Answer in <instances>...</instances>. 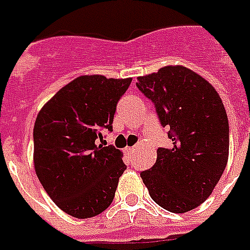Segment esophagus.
<instances>
[{
  "label": "esophagus",
  "mask_w": 250,
  "mask_h": 250,
  "mask_svg": "<svg viewBox=\"0 0 250 250\" xmlns=\"http://www.w3.org/2000/svg\"><path fill=\"white\" fill-rule=\"evenodd\" d=\"M134 151H135V147H125V152L127 154V155H132Z\"/></svg>",
  "instance_id": "obj_1"
}]
</instances>
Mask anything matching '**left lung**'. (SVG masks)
<instances>
[{"instance_id":"1","label":"left lung","mask_w":250,"mask_h":250,"mask_svg":"<svg viewBox=\"0 0 250 250\" xmlns=\"http://www.w3.org/2000/svg\"><path fill=\"white\" fill-rule=\"evenodd\" d=\"M136 87L155 104L171 148L159 147L157 162L142 171L155 202L186 213L213 193L229 157V122L214 87L191 69L167 65L138 77Z\"/></svg>"}]
</instances>
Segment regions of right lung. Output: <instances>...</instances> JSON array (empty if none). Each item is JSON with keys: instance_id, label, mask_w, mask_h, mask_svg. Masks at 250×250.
<instances>
[{"instance_id": "add662e5", "label": "right lung", "mask_w": 250, "mask_h": 250, "mask_svg": "<svg viewBox=\"0 0 250 250\" xmlns=\"http://www.w3.org/2000/svg\"><path fill=\"white\" fill-rule=\"evenodd\" d=\"M131 82L102 75L76 77L36 118V174L52 201L75 218L95 217L114 201L127 168L123 152L96 141L112 131L116 104Z\"/></svg>"}]
</instances>
